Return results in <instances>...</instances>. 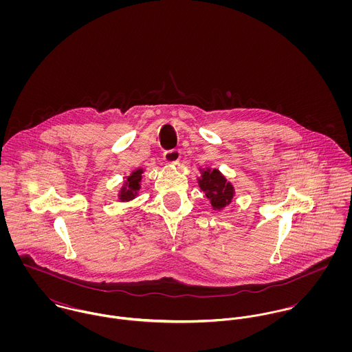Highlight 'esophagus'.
Returning a JSON list of instances; mask_svg holds the SVG:
<instances>
[{"label": "esophagus", "instance_id": "34e87169", "mask_svg": "<svg viewBox=\"0 0 352 352\" xmlns=\"http://www.w3.org/2000/svg\"><path fill=\"white\" fill-rule=\"evenodd\" d=\"M165 160H166L168 164L176 165L179 162V160H180V151H176V149L165 151Z\"/></svg>", "mask_w": 352, "mask_h": 352}]
</instances>
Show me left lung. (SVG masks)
I'll return each mask as SVG.
<instances>
[{"label": "left lung", "instance_id": "obj_1", "mask_svg": "<svg viewBox=\"0 0 352 352\" xmlns=\"http://www.w3.org/2000/svg\"><path fill=\"white\" fill-rule=\"evenodd\" d=\"M199 188L211 203L212 210L221 211L222 208L229 206L236 194L233 184L217 168H199Z\"/></svg>", "mask_w": 352, "mask_h": 352}]
</instances>
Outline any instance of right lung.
Returning a JSON list of instances; mask_svg holds the SVG:
<instances>
[{
  "label": "right lung",
  "instance_id": "right-lung-1",
  "mask_svg": "<svg viewBox=\"0 0 352 352\" xmlns=\"http://www.w3.org/2000/svg\"><path fill=\"white\" fill-rule=\"evenodd\" d=\"M144 168L134 169L129 176H124V180L119 188L118 199L120 201H131L138 197L141 190V180L144 175Z\"/></svg>",
  "mask_w": 352,
  "mask_h": 352
}]
</instances>
